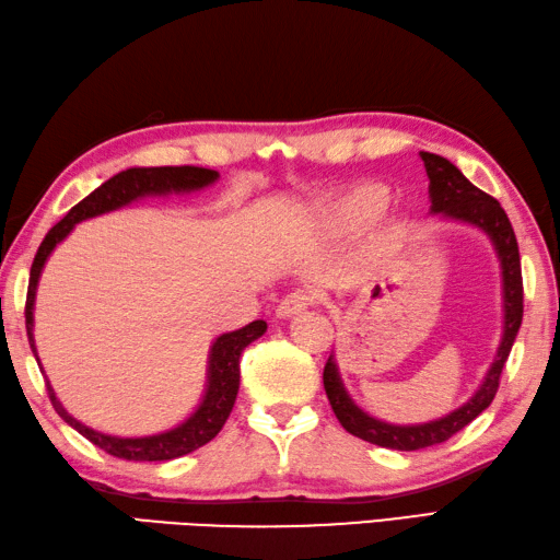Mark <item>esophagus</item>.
Wrapping results in <instances>:
<instances>
[{
    "label": "esophagus",
    "mask_w": 560,
    "mask_h": 560,
    "mask_svg": "<svg viewBox=\"0 0 560 560\" xmlns=\"http://www.w3.org/2000/svg\"><path fill=\"white\" fill-rule=\"evenodd\" d=\"M311 303H313V299L306 291H293L277 306V318H293V315L306 311Z\"/></svg>",
    "instance_id": "34e87169"
}]
</instances>
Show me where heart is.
<instances>
[{
    "label": "heart",
    "instance_id": "1",
    "mask_svg": "<svg viewBox=\"0 0 560 560\" xmlns=\"http://www.w3.org/2000/svg\"><path fill=\"white\" fill-rule=\"evenodd\" d=\"M389 206V188L380 180H362L345 188L315 210L313 222L323 235L348 237L368 230Z\"/></svg>",
    "mask_w": 560,
    "mask_h": 560
}]
</instances>
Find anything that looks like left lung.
Returning <instances> with one entry per match:
<instances>
[{
	"mask_svg": "<svg viewBox=\"0 0 560 560\" xmlns=\"http://www.w3.org/2000/svg\"><path fill=\"white\" fill-rule=\"evenodd\" d=\"M421 161L425 166V176L431 180L429 210L433 215L463 222V225H470L485 232L497 254L502 277V338L500 345H497L490 370L485 372L480 386L472 392L470 399L463 401L457 409L441 416V419L425 423H389L377 419V416H372L370 411H364L362 406L352 399L350 392L345 389L338 358H335V352L330 354L323 370V384L340 425L362 441L392 451H421L448 441L451 435L463 431L467 423H472L477 416L492 404L497 386H500V374L504 370L506 358H510L524 315L520 245H516L512 222L506 218V212L492 196H487V192L472 186V183L463 176V171L451 164L448 159L421 151Z\"/></svg>",
	"mask_w": 560,
	"mask_h": 560,
	"instance_id": "1",
	"label": "left lung"
}]
</instances>
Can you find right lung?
Returning <instances> with one entry per match:
<instances>
[{
	"instance_id": "1",
	"label": "right lung",
	"mask_w": 560,
	"mask_h": 560,
	"mask_svg": "<svg viewBox=\"0 0 560 560\" xmlns=\"http://www.w3.org/2000/svg\"><path fill=\"white\" fill-rule=\"evenodd\" d=\"M220 174L210 168H198V166H135L127 171H119L117 176L105 180L103 186L95 188L88 198L78 202L75 208H70L68 215L48 230L46 240L40 242V247L32 264V273H28V293H26V335L28 345H32V352L44 372V364L38 360L36 352V340H34V308H36V291L40 273L54 249L63 242L70 232L75 230L78 222H85L90 218L107 215V212H115L131 206V202L144 200V198H168V196H190V192L206 190L212 183H218ZM267 332V320H254L245 328L230 330L218 335L210 345L208 352V372H206V389L196 409H192L186 419L180 423L171 425L166 431L151 433V435H115V433H103L97 429H90L83 421H78L54 392L48 377V396L54 409L58 411L60 419L68 425L85 435L90 443H95L97 448L115 457H125V460H147V463H164L174 460V457L188 455L198 451L200 445L210 443L215 435L222 431L228 416L235 406L237 392H240V358L242 350L247 348L261 335Z\"/></svg>"
}]
</instances>
